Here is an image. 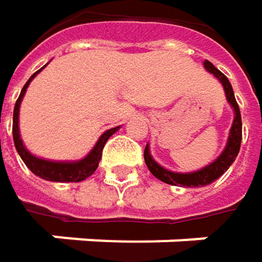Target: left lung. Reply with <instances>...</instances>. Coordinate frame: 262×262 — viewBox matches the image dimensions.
<instances>
[{"mask_svg": "<svg viewBox=\"0 0 262 262\" xmlns=\"http://www.w3.org/2000/svg\"><path fill=\"white\" fill-rule=\"evenodd\" d=\"M203 67L208 73H211L215 79L219 80L225 89V95L228 103L231 104V107L234 109V121L229 130L228 136V142L226 147L223 148V151L220 153V156H217V159H214L209 165L197 170V171H191V173H176L171 170L164 168L161 164H158L151 153H150V145H145L144 150V159H145V165L150 170V173L158 178L159 181L168 183V185H174V186H186V188H197V186H206L214 181H217L222 174H225L228 171V168L234 164L235 158L238 156L239 151V145H241V114H239V107L236 104L235 95H234V89L231 81L228 77L219 71L209 60L203 62Z\"/></svg>", "mask_w": 262, "mask_h": 262, "instance_id": "1", "label": "left lung"}]
</instances>
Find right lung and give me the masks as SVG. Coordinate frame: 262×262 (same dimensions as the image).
<instances>
[{"instance_id":"1","label":"right lung","mask_w":262,"mask_h":262,"mask_svg":"<svg viewBox=\"0 0 262 262\" xmlns=\"http://www.w3.org/2000/svg\"><path fill=\"white\" fill-rule=\"evenodd\" d=\"M47 67V65H45ZM45 67H42L39 71H36L21 91L19 98L16 100L15 109H13V142L16 147V151L19 153L21 159L24 161L27 167L30 168V171L36 176H39L40 179L50 181V182H81L84 179H88L89 176L94 174V171L98 167V162L101 159V151L103 147L106 144V141L120 129V126L106 130L95 142V145L92 147V150L79 161H50V159H43V158H37L36 155L30 153L24 145L23 139H21V132H19V107H21V101L24 98L27 92V88L30 84V81L34 79Z\"/></svg>"}]
</instances>
